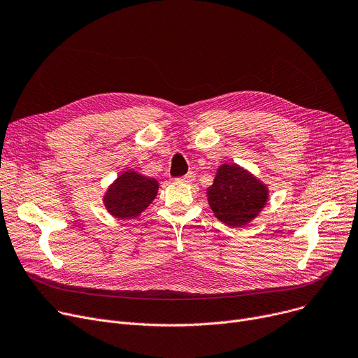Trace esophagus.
Instances as JSON below:
<instances>
[{
	"instance_id": "1",
	"label": "esophagus",
	"mask_w": 358,
	"mask_h": 358,
	"mask_svg": "<svg viewBox=\"0 0 358 358\" xmlns=\"http://www.w3.org/2000/svg\"><path fill=\"white\" fill-rule=\"evenodd\" d=\"M180 181H182V182H193L194 180H196V174L193 173V171H189V173H187L185 176H182L181 178H178Z\"/></svg>"
}]
</instances>
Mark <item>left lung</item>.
<instances>
[{
    "label": "left lung",
    "mask_w": 358,
    "mask_h": 358,
    "mask_svg": "<svg viewBox=\"0 0 358 358\" xmlns=\"http://www.w3.org/2000/svg\"><path fill=\"white\" fill-rule=\"evenodd\" d=\"M268 199V185L234 162L222 164L207 188L214 216L230 227H242L256 219Z\"/></svg>",
    "instance_id": "obj_1"
}]
</instances>
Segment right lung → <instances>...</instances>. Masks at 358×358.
Wrapping results in <instances>:
<instances>
[{"mask_svg": "<svg viewBox=\"0 0 358 358\" xmlns=\"http://www.w3.org/2000/svg\"><path fill=\"white\" fill-rule=\"evenodd\" d=\"M158 181L135 170H127L108 187L103 196L105 208L116 219H134L157 197Z\"/></svg>", "mask_w": 358, "mask_h": 358, "instance_id": "obj_1", "label": "right lung"}]
</instances>
